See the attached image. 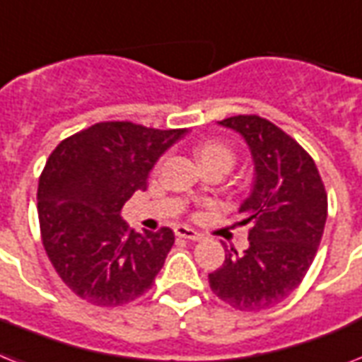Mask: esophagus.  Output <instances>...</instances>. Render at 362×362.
Here are the masks:
<instances>
[{
  "instance_id": "1",
  "label": "esophagus",
  "mask_w": 362,
  "mask_h": 362,
  "mask_svg": "<svg viewBox=\"0 0 362 362\" xmlns=\"http://www.w3.org/2000/svg\"><path fill=\"white\" fill-rule=\"evenodd\" d=\"M175 234L178 238H186V240H193V242H197V240H201L202 238V234L201 232H197V230H193V228H189V227H176L175 228Z\"/></svg>"
}]
</instances>
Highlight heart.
Listing matches in <instances>:
<instances>
[{
    "instance_id": "b5f03b06",
    "label": "heart",
    "mask_w": 362,
    "mask_h": 362,
    "mask_svg": "<svg viewBox=\"0 0 362 362\" xmlns=\"http://www.w3.org/2000/svg\"><path fill=\"white\" fill-rule=\"evenodd\" d=\"M195 154L201 163L223 160L228 161L232 165V161H234V152L230 151V146L221 143V141H206V143H202V145L197 146Z\"/></svg>"
}]
</instances>
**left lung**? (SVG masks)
I'll return each instance as SVG.
<instances>
[{
    "label": "left lung",
    "mask_w": 362,
    "mask_h": 362,
    "mask_svg": "<svg viewBox=\"0 0 362 362\" xmlns=\"http://www.w3.org/2000/svg\"><path fill=\"white\" fill-rule=\"evenodd\" d=\"M219 124L249 145L255 184L238 210L249 225V247L242 255L225 249V262L208 281L225 303L258 313L284 301L307 275L324 234L327 193L313 158L279 126L258 115Z\"/></svg>",
    "instance_id": "1"
}]
</instances>
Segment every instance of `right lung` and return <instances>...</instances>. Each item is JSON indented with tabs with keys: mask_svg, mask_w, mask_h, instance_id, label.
<instances>
[{
	"mask_svg": "<svg viewBox=\"0 0 362 362\" xmlns=\"http://www.w3.org/2000/svg\"><path fill=\"white\" fill-rule=\"evenodd\" d=\"M128 120L98 122L61 141L38 180V223L49 262L85 301L119 307L154 284L175 232H134L120 217L124 202L160 156L186 135Z\"/></svg>",
	"mask_w": 362,
	"mask_h": 362,
	"instance_id": "1",
	"label": "right lung"
}]
</instances>
